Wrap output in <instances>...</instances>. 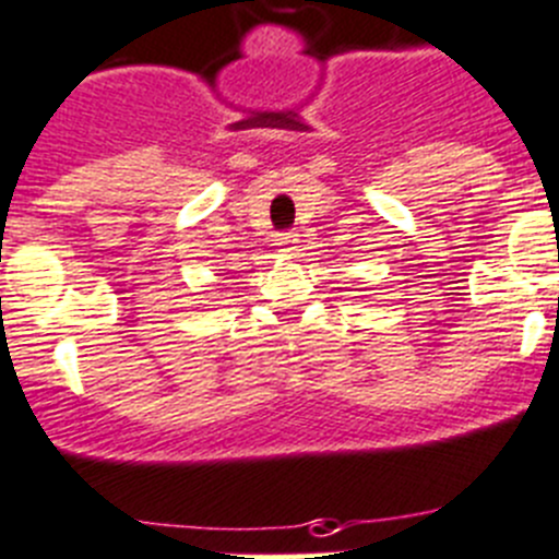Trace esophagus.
<instances>
[{
    "label": "esophagus",
    "mask_w": 559,
    "mask_h": 559,
    "mask_svg": "<svg viewBox=\"0 0 559 559\" xmlns=\"http://www.w3.org/2000/svg\"><path fill=\"white\" fill-rule=\"evenodd\" d=\"M295 245H298L295 234H278V236H275V248H278V253L292 255V253H295Z\"/></svg>",
    "instance_id": "obj_1"
}]
</instances>
